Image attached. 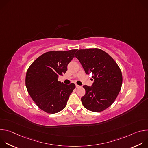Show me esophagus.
Here are the masks:
<instances>
[{
    "label": "esophagus",
    "mask_w": 148,
    "mask_h": 148,
    "mask_svg": "<svg viewBox=\"0 0 148 148\" xmlns=\"http://www.w3.org/2000/svg\"><path fill=\"white\" fill-rule=\"evenodd\" d=\"M76 88H79V87H81V86H78V85H77V84H76Z\"/></svg>",
    "instance_id": "obj_1"
}]
</instances>
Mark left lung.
Here are the masks:
<instances>
[{"instance_id": "obj_1", "label": "left lung", "mask_w": 148, "mask_h": 148, "mask_svg": "<svg viewBox=\"0 0 148 148\" xmlns=\"http://www.w3.org/2000/svg\"><path fill=\"white\" fill-rule=\"evenodd\" d=\"M75 57L87 74H92L91 86L84 85L86 94L81 98L84 107L92 112H101L112 104L122 86L121 71L115 60L99 49L79 50Z\"/></svg>"}]
</instances>
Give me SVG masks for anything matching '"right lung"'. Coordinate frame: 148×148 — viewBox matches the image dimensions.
I'll list each match as a JSON object with an SVG mask.
<instances>
[{"label": "right lung", "instance_id": "1", "mask_svg": "<svg viewBox=\"0 0 148 148\" xmlns=\"http://www.w3.org/2000/svg\"><path fill=\"white\" fill-rule=\"evenodd\" d=\"M77 50L49 51L38 57L27 70L26 86L37 106L43 111L55 114L64 109L75 88L58 81L67 70V66Z\"/></svg>", "mask_w": 148, "mask_h": 148}]
</instances>
